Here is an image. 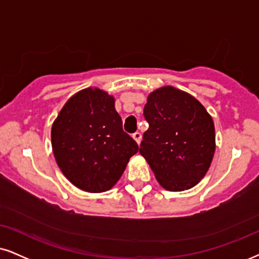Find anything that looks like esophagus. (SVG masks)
Masks as SVG:
<instances>
[{"label": "esophagus", "mask_w": 259, "mask_h": 259, "mask_svg": "<svg viewBox=\"0 0 259 259\" xmlns=\"http://www.w3.org/2000/svg\"><path fill=\"white\" fill-rule=\"evenodd\" d=\"M133 139L136 141L137 145H140L141 140H142V135H141V133H135V134H134V135H133Z\"/></svg>", "instance_id": "esophagus-1"}]
</instances>
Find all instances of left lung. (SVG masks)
I'll use <instances>...</instances> for the list:
<instances>
[{
  "label": "left lung",
  "mask_w": 259,
  "mask_h": 259,
  "mask_svg": "<svg viewBox=\"0 0 259 259\" xmlns=\"http://www.w3.org/2000/svg\"><path fill=\"white\" fill-rule=\"evenodd\" d=\"M149 124L140 153L156 181L168 191H184L205 176L215 153V127L205 107L191 94L172 86L147 98Z\"/></svg>",
  "instance_id": "1"
}]
</instances>
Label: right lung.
<instances>
[{"label": "right lung", "mask_w": 259, "mask_h": 259, "mask_svg": "<svg viewBox=\"0 0 259 259\" xmlns=\"http://www.w3.org/2000/svg\"><path fill=\"white\" fill-rule=\"evenodd\" d=\"M58 167L76 188L104 192L119 181L139 146L123 132L114 98L97 87L75 93L51 127Z\"/></svg>", "instance_id": "obj_1"}]
</instances>
